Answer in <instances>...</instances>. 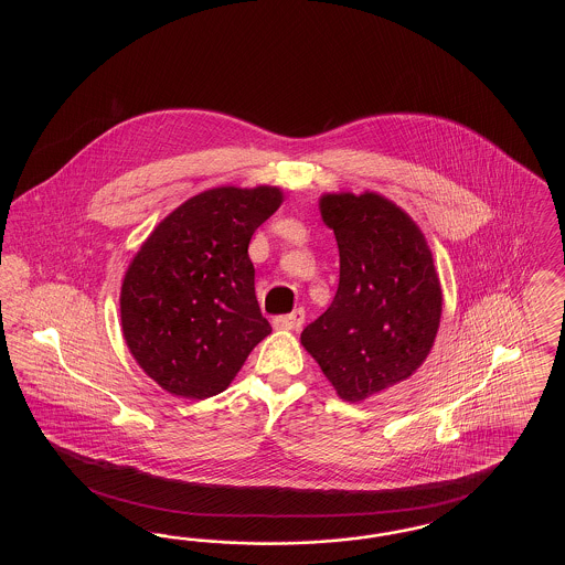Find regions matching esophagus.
I'll use <instances>...</instances> for the list:
<instances>
[{
    "label": "esophagus",
    "instance_id": "34e87169",
    "mask_svg": "<svg viewBox=\"0 0 565 565\" xmlns=\"http://www.w3.org/2000/svg\"><path fill=\"white\" fill-rule=\"evenodd\" d=\"M302 323H305V311L302 309H295L288 316L273 318V328H277V330H298Z\"/></svg>",
    "mask_w": 565,
    "mask_h": 565
}]
</instances>
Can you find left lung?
Returning a JSON list of instances; mask_svg holds the SVG:
<instances>
[{
  "mask_svg": "<svg viewBox=\"0 0 565 565\" xmlns=\"http://www.w3.org/2000/svg\"><path fill=\"white\" fill-rule=\"evenodd\" d=\"M320 212L339 245V288L300 343L337 394L358 403L422 366L443 292L422 231L392 201L375 192L323 194Z\"/></svg>",
  "mask_w": 565,
  "mask_h": 565,
  "instance_id": "obj_1",
  "label": "left lung"
}]
</instances>
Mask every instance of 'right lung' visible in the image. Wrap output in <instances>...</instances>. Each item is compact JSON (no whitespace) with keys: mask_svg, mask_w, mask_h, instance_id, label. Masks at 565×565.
Returning a JSON list of instances; mask_svg holds the SVG:
<instances>
[{"mask_svg":"<svg viewBox=\"0 0 565 565\" xmlns=\"http://www.w3.org/2000/svg\"><path fill=\"white\" fill-rule=\"evenodd\" d=\"M281 205L273 186H222L167 215L122 281L120 320L137 364L173 396L224 392L267 334L247 245Z\"/></svg>","mask_w":565,"mask_h":565,"instance_id":"right-lung-1","label":"right lung"}]
</instances>
